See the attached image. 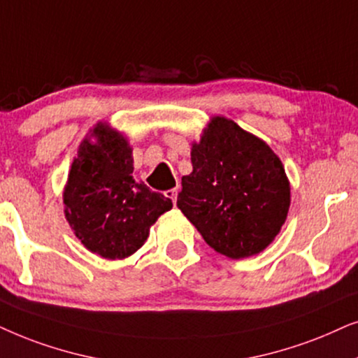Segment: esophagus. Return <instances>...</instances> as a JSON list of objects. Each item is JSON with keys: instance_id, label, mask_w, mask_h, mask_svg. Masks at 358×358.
Listing matches in <instances>:
<instances>
[{"instance_id": "1", "label": "esophagus", "mask_w": 358, "mask_h": 358, "mask_svg": "<svg viewBox=\"0 0 358 358\" xmlns=\"http://www.w3.org/2000/svg\"><path fill=\"white\" fill-rule=\"evenodd\" d=\"M176 196H178V188H170L166 189V198H170L173 204L176 203Z\"/></svg>"}]
</instances>
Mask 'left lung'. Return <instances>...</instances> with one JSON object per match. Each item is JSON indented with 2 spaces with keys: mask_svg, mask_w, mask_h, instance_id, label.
I'll use <instances>...</instances> for the list:
<instances>
[{
  "mask_svg": "<svg viewBox=\"0 0 358 358\" xmlns=\"http://www.w3.org/2000/svg\"><path fill=\"white\" fill-rule=\"evenodd\" d=\"M192 164L176 206L206 244L236 260L265 250L292 203L280 157L232 119L213 116L192 144Z\"/></svg>",
  "mask_w": 358,
  "mask_h": 358,
  "instance_id": "1",
  "label": "left lung"
}]
</instances>
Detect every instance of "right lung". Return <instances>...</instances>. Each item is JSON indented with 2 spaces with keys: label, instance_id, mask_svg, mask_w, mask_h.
<instances>
[{
  "label": "right lung",
  "instance_id": "add662e5",
  "mask_svg": "<svg viewBox=\"0 0 358 358\" xmlns=\"http://www.w3.org/2000/svg\"><path fill=\"white\" fill-rule=\"evenodd\" d=\"M132 147L99 121L78 145L64 187V213L85 249L108 260L131 257L173 203L132 176Z\"/></svg>",
  "mask_w": 358,
  "mask_h": 358
}]
</instances>
